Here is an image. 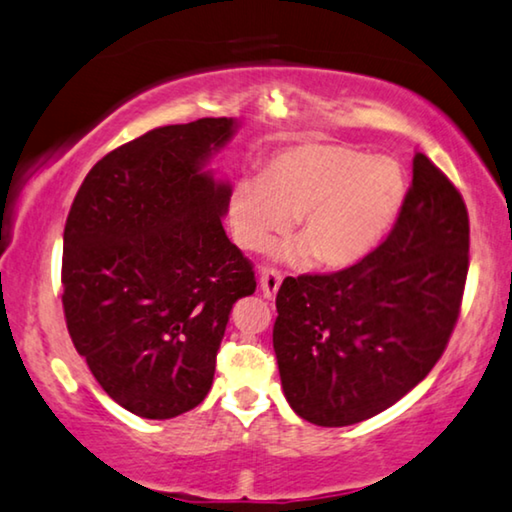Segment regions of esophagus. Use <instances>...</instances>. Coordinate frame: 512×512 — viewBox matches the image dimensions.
<instances>
[{
	"label": "esophagus",
	"instance_id": "34e87169",
	"mask_svg": "<svg viewBox=\"0 0 512 512\" xmlns=\"http://www.w3.org/2000/svg\"><path fill=\"white\" fill-rule=\"evenodd\" d=\"M279 286H281V274L277 270H272V267H265L261 272V290L267 300H272V297L277 295Z\"/></svg>",
	"mask_w": 512,
	"mask_h": 512
}]
</instances>
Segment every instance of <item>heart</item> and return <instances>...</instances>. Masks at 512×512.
I'll return each instance as SVG.
<instances>
[{"instance_id":"heart-1","label":"heart","mask_w":512,"mask_h":512,"mask_svg":"<svg viewBox=\"0 0 512 512\" xmlns=\"http://www.w3.org/2000/svg\"><path fill=\"white\" fill-rule=\"evenodd\" d=\"M407 178L391 157L338 144H297L272 155L258 176L233 185L226 201L235 245L265 251L297 217L302 240L281 249L288 263L348 267L366 258L396 226Z\"/></svg>"}]
</instances>
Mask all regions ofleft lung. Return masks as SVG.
<instances>
[{
  "instance_id": "8db88e82",
  "label": "left lung",
  "mask_w": 512,
  "mask_h": 512,
  "mask_svg": "<svg viewBox=\"0 0 512 512\" xmlns=\"http://www.w3.org/2000/svg\"><path fill=\"white\" fill-rule=\"evenodd\" d=\"M387 240L332 274L288 277L272 343L283 396L304 421L352 426L398 403L446 350L469 270V215L426 155Z\"/></svg>"
}]
</instances>
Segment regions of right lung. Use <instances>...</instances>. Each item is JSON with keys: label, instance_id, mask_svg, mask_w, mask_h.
Instances as JSON below:
<instances>
[{"label": "right lung", "instance_id": "obj_1", "mask_svg": "<svg viewBox=\"0 0 512 512\" xmlns=\"http://www.w3.org/2000/svg\"><path fill=\"white\" fill-rule=\"evenodd\" d=\"M235 128L199 119L128 141L86 174L68 212V334L107 396L141 419L208 396L233 304L256 290L222 226L231 185L206 169Z\"/></svg>", "mask_w": 512, "mask_h": 512}]
</instances>
